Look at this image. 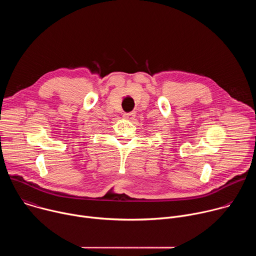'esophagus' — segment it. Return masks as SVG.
<instances>
[{"label": "esophagus", "instance_id": "1", "mask_svg": "<svg viewBox=\"0 0 256 256\" xmlns=\"http://www.w3.org/2000/svg\"><path fill=\"white\" fill-rule=\"evenodd\" d=\"M124 118L128 120V122H132V120H134V112H130V114H124Z\"/></svg>", "mask_w": 256, "mask_h": 256}]
</instances>
